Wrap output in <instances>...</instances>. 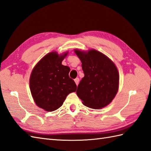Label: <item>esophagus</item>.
<instances>
[{
	"label": "esophagus",
	"mask_w": 151,
	"mask_h": 151,
	"mask_svg": "<svg viewBox=\"0 0 151 151\" xmlns=\"http://www.w3.org/2000/svg\"><path fill=\"white\" fill-rule=\"evenodd\" d=\"M75 83H76V84L78 86V83H79V78H76L75 79Z\"/></svg>",
	"instance_id": "1"
}]
</instances>
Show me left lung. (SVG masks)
Returning a JSON list of instances; mask_svg holds the SVG:
<instances>
[{
    "mask_svg": "<svg viewBox=\"0 0 151 151\" xmlns=\"http://www.w3.org/2000/svg\"><path fill=\"white\" fill-rule=\"evenodd\" d=\"M75 52L81 60L84 74L76 94L86 106L94 109L105 107L118 91L119 76L116 66L107 56L96 50L88 52L75 50Z\"/></svg>",
    "mask_w": 151,
    "mask_h": 151,
    "instance_id": "obj_1",
    "label": "left lung"
}]
</instances>
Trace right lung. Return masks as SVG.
Segmentation results:
<instances>
[{
  "instance_id": "obj_1",
  "label": "right lung",
  "mask_w": 151,
  "mask_h": 151,
  "mask_svg": "<svg viewBox=\"0 0 151 151\" xmlns=\"http://www.w3.org/2000/svg\"><path fill=\"white\" fill-rule=\"evenodd\" d=\"M67 52L59 56L52 52L35 66L30 78V89L36 104L47 111L58 109L70 93L76 90L75 81L69 76L70 68L63 65Z\"/></svg>"
}]
</instances>
